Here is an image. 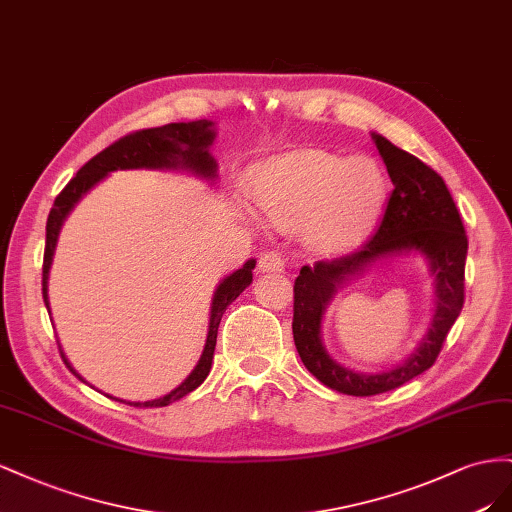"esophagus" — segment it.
I'll return each instance as SVG.
<instances>
[{
	"instance_id": "esophagus-1",
	"label": "esophagus",
	"mask_w": 512,
	"mask_h": 512,
	"mask_svg": "<svg viewBox=\"0 0 512 512\" xmlns=\"http://www.w3.org/2000/svg\"><path fill=\"white\" fill-rule=\"evenodd\" d=\"M259 270L261 272H283L285 270V257L276 251H266L259 257Z\"/></svg>"
}]
</instances>
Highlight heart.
Returning <instances> with one entry per match:
<instances>
[{
    "mask_svg": "<svg viewBox=\"0 0 512 512\" xmlns=\"http://www.w3.org/2000/svg\"><path fill=\"white\" fill-rule=\"evenodd\" d=\"M251 197L272 227L302 229L311 246L332 251L373 225L386 199V180L371 158L300 150L261 169Z\"/></svg>",
    "mask_w": 512,
    "mask_h": 512,
    "instance_id": "heart-1",
    "label": "heart"
}]
</instances>
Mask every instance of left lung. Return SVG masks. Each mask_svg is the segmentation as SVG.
Segmentation results:
<instances>
[{"label":"left lung","mask_w":512,"mask_h":512,"mask_svg":"<svg viewBox=\"0 0 512 512\" xmlns=\"http://www.w3.org/2000/svg\"><path fill=\"white\" fill-rule=\"evenodd\" d=\"M373 139L394 186L382 221L358 251L302 266L294 283L291 321L294 343L304 367L324 386L354 397H373L394 390L431 369L465 302L467 236L442 175L410 152L392 145L386 137L373 135ZM412 247L430 257L436 276L438 309L428 339L423 340L410 361L392 372L362 376L343 370L325 354L318 339V319L333 287L371 260Z\"/></svg>","instance_id":"obj_1"}]
</instances>
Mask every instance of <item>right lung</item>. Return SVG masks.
I'll return each instance as SVG.
<instances>
[{
  "mask_svg": "<svg viewBox=\"0 0 512 512\" xmlns=\"http://www.w3.org/2000/svg\"><path fill=\"white\" fill-rule=\"evenodd\" d=\"M214 133H212V122L199 120V122H178V124H165L158 128H143L135 130V133H128L122 139L111 143L109 148L98 152L92 160L77 171L75 178H72L64 188L62 193L55 197L53 208L47 218V242H45V259H42V298H45L47 311H49V298H47V276L51 268V259L55 251V242H57V233H60V227L64 223L66 214L72 210V206L81 199L83 193L90 191V188L105 178L109 171L115 169H163V167H186L191 169L203 178H214L216 173V163L208 148L212 145ZM253 268H255V259L246 261V264L233 272L231 276L221 283V287L216 289L214 302H212V317H210V332H208V341L206 349H203V356L195 371L188 375L184 382L171 390L169 394L154 401H145V403H128L135 407H165L173 401H178L186 397L188 392H193L197 386L203 384V379L208 377L210 367H212V356H214V347H216V334H218V324H221V317L227 311V306L236 300L242 291L251 285L253 281ZM62 354V347H60ZM66 367L75 373L79 379H83L75 369L70 367V362L62 354ZM120 401V399H115ZM124 403V401H122Z\"/></svg>",
  "mask_w": 512,
  "mask_h": 512,
  "instance_id": "1",
  "label": "right lung"
}]
</instances>
